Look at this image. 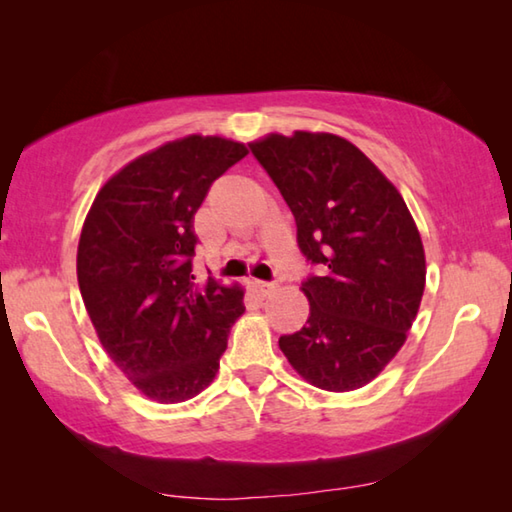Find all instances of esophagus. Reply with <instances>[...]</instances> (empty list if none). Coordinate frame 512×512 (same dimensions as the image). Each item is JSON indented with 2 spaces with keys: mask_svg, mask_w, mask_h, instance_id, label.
I'll list each match as a JSON object with an SVG mask.
<instances>
[{
  "mask_svg": "<svg viewBox=\"0 0 512 512\" xmlns=\"http://www.w3.org/2000/svg\"><path fill=\"white\" fill-rule=\"evenodd\" d=\"M253 289L259 293V296L266 298L268 293L275 291V284H273V282H259V280H255V282H253Z\"/></svg>",
  "mask_w": 512,
  "mask_h": 512,
  "instance_id": "34e87169",
  "label": "esophagus"
}]
</instances>
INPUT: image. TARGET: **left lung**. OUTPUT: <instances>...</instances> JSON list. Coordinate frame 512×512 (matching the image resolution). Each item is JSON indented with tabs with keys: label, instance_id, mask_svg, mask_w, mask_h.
Returning a JSON list of instances; mask_svg holds the SVG:
<instances>
[{
	"label": "left lung",
	"instance_id": "8db88e82",
	"mask_svg": "<svg viewBox=\"0 0 512 512\" xmlns=\"http://www.w3.org/2000/svg\"><path fill=\"white\" fill-rule=\"evenodd\" d=\"M287 201L298 246L323 277L300 291L309 318L280 350L311 386L348 393L370 384L418 316L427 259L402 194L366 153L334 133H268L250 142Z\"/></svg>",
	"mask_w": 512,
	"mask_h": 512
}]
</instances>
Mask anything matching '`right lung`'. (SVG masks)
Segmentation results:
<instances>
[{
    "label": "right lung",
    "instance_id": "obj_1",
    "mask_svg": "<svg viewBox=\"0 0 512 512\" xmlns=\"http://www.w3.org/2000/svg\"><path fill=\"white\" fill-rule=\"evenodd\" d=\"M248 155L244 142L187 135L121 167L85 216L76 277L97 336L128 381L160 404L214 381L244 287L194 282V214Z\"/></svg>",
    "mask_w": 512,
    "mask_h": 512
}]
</instances>
